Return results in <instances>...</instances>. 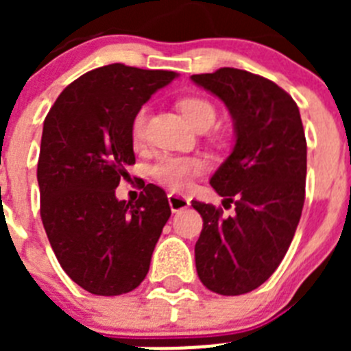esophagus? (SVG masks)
Wrapping results in <instances>:
<instances>
[{"mask_svg":"<svg viewBox=\"0 0 351 351\" xmlns=\"http://www.w3.org/2000/svg\"><path fill=\"white\" fill-rule=\"evenodd\" d=\"M169 206H170V209H172V213H179V210L186 209V207L190 206V200H188L184 195L170 193L169 195Z\"/></svg>","mask_w":351,"mask_h":351,"instance_id":"esophagus-1","label":"esophagus"}]
</instances>
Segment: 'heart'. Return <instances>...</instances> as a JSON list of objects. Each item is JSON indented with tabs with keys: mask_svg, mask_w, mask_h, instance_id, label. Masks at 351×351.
Masks as SVG:
<instances>
[{
	"mask_svg": "<svg viewBox=\"0 0 351 351\" xmlns=\"http://www.w3.org/2000/svg\"><path fill=\"white\" fill-rule=\"evenodd\" d=\"M179 110L188 119V123L198 126H210L216 119V108L210 101L190 96L179 101ZM145 125V107H142L132 121L133 138H141ZM204 170L202 160L193 156H173V154H161L154 165L151 167V173L158 182L169 186L170 190L182 191L190 186L191 179Z\"/></svg>",
	"mask_w": 351,
	"mask_h": 351,
	"instance_id": "obj_1",
	"label": "heart"
}]
</instances>
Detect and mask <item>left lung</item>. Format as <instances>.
<instances>
[{
  "label": "left lung",
  "mask_w": 351,
  "mask_h": 351,
  "mask_svg": "<svg viewBox=\"0 0 351 351\" xmlns=\"http://www.w3.org/2000/svg\"><path fill=\"white\" fill-rule=\"evenodd\" d=\"M216 95L234 119L230 156L210 178L234 204L193 200L204 219L195 265L204 287L219 295H243L265 283L287 255L306 197L308 147L299 107L278 84L237 68L191 75Z\"/></svg>",
  "instance_id": "8db88e82"
}]
</instances>
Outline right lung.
I'll return each instance as SVG.
<instances>
[{
	"label": "right lung",
	"instance_id": "add662e5",
	"mask_svg": "<svg viewBox=\"0 0 351 351\" xmlns=\"http://www.w3.org/2000/svg\"><path fill=\"white\" fill-rule=\"evenodd\" d=\"M176 77L121 63L100 66L66 86L43 121L40 216L63 271L89 293L135 290L170 218L160 186H145L135 204L117 200L116 188L135 163L133 117Z\"/></svg>",
	"mask_w": 351,
	"mask_h": 351
}]
</instances>
